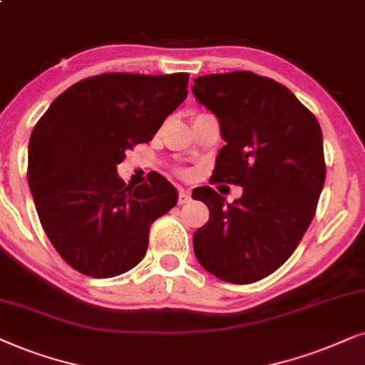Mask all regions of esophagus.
Here are the masks:
<instances>
[{
	"mask_svg": "<svg viewBox=\"0 0 365 365\" xmlns=\"http://www.w3.org/2000/svg\"><path fill=\"white\" fill-rule=\"evenodd\" d=\"M190 200H192L190 192L185 190V188H180V192H178V204L180 205L188 204V202H190Z\"/></svg>",
	"mask_w": 365,
	"mask_h": 365,
	"instance_id": "34e87169",
	"label": "esophagus"
}]
</instances>
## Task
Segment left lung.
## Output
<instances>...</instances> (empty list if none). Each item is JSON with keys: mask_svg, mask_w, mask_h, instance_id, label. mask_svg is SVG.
Instances as JSON below:
<instances>
[{"mask_svg": "<svg viewBox=\"0 0 365 365\" xmlns=\"http://www.w3.org/2000/svg\"><path fill=\"white\" fill-rule=\"evenodd\" d=\"M192 92L219 119L225 141L214 182L242 187L230 204L198 188L210 217L193 234V251L219 279L255 283L293 255L315 215L325 183L320 124L292 91L252 72L197 77Z\"/></svg>", "mask_w": 365, "mask_h": 365, "instance_id": "1", "label": "left lung"}]
</instances>
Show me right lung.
<instances>
[{"label": "right lung", "instance_id": "1", "mask_svg": "<svg viewBox=\"0 0 365 365\" xmlns=\"http://www.w3.org/2000/svg\"><path fill=\"white\" fill-rule=\"evenodd\" d=\"M188 73H101L58 96L35 124L29 185L41 227L67 264L113 278L146 255L151 224L177 205L161 175L126 185L118 165L153 140L187 98Z\"/></svg>", "mask_w": 365, "mask_h": 365}]
</instances>
